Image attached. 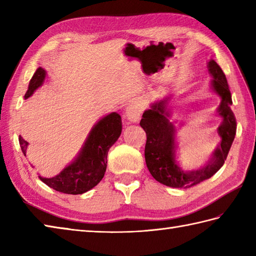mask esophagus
<instances>
[{"label": "esophagus", "mask_w": 256, "mask_h": 256, "mask_svg": "<svg viewBox=\"0 0 256 256\" xmlns=\"http://www.w3.org/2000/svg\"><path fill=\"white\" fill-rule=\"evenodd\" d=\"M144 106L140 101H134L131 104H128V108H125V113L124 116L130 122H138L140 118V116H142Z\"/></svg>", "instance_id": "obj_1"}]
</instances>
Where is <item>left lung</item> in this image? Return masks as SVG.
Segmentation results:
<instances>
[{
  "instance_id": "8db88e82",
  "label": "left lung",
  "mask_w": 256,
  "mask_h": 256,
  "mask_svg": "<svg viewBox=\"0 0 256 256\" xmlns=\"http://www.w3.org/2000/svg\"><path fill=\"white\" fill-rule=\"evenodd\" d=\"M208 72L212 80L210 89L221 99L216 116L222 118L218 131L221 138L206 164L194 170H184L177 162L176 124L170 121L168 100L170 96L156 101L143 113L140 125L146 132L145 162L150 175L157 182L172 188H189L212 177L224 166L236 132V121L231 110L232 98L226 74L214 59L208 62ZM184 121L178 123L184 126Z\"/></svg>"
}]
</instances>
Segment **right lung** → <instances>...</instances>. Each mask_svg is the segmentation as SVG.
<instances>
[{"label":"right lung","mask_w":256,"mask_h":256,"mask_svg":"<svg viewBox=\"0 0 256 256\" xmlns=\"http://www.w3.org/2000/svg\"><path fill=\"white\" fill-rule=\"evenodd\" d=\"M46 77L45 69L37 68L36 72L30 81L28 90L25 99L44 84ZM122 132V120L116 112L108 113L98 121L86 138L82 148L72 162L52 178L40 177L47 186L64 194H81L96 187L104 176L106 170L108 152L116 142ZM22 152L26 156L28 142L20 136Z\"/></svg>","instance_id":"right-lung-1"}]
</instances>
